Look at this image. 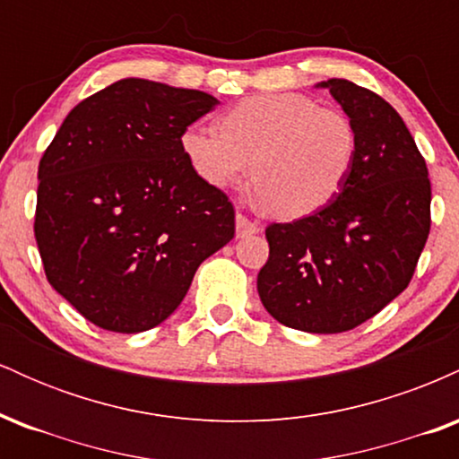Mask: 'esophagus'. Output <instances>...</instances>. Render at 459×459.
<instances>
[{"instance_id": "1", "label": "esophagus", "mask_w": 459, "mask_h": 459, "mask_svg": "<svg viewBox=\"0 0 459 459\" xmlns=\"http://www.w3.org/2000/svg\"><path fill=\"white\" fill-rule=\"evenodd\" d=\"M235 229H237V237H247V235H256L261 230L259 222H252L250 218L244 213L235 215Z\"/></svg>"}]
</instances>
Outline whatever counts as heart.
<instances>
[{"label": "heart", "mask_w": 459, "mask_h": 459, "mask_svg": "<svg viewBox=\"0 0 459 459\" xmlns=\"http://www.w3.org/2000/svg\"><path fill=\"white\" fill-rule=\"evenodd\" d=\"M218 127L183 131L181 151L194 175L212 187H229L250 168L263 207L278 218L324 209L343 189L356 160L351 120L307 94L247 97L220 116Z\"/></svg>", "instance_id": "obj_1"}]
</instances>
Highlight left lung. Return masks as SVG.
Masks as SVG:
<instances>
[{"mask_svg":"<svg viewBox=\"0 0 459 459\" xmlns=\"http://www.w3.org/2000/svg\"><path fill=\"white\" fill-rule=\"evenodd\" d=\"M317 88H328L354 125V166L324 209L267 226L270 259L256 289L287 328L336 334L380 313L412 281L429 235L431 183L391 103L347 79Z\"/></svg>","mask_w":459,"mask_h":459,"instance_id":"obj_1","label":"left lung"}]
</instances>
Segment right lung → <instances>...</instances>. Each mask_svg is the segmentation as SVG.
<instances>
[{"label": "right lung", "instance_id": "obj_1", "mask_svg": "<svg viewBox=\"0 0 459 459\" xmlns=\"http://www.w3.org/2000/svg\"><path fill=\"white\" fill-rule=\"evenodd\" d=\"M212 94L127 77L68 112L39 163L34 235L47 281L88 321L135 334L186 298L235 235L222 189L194 175L181 135Z\"/></svg>", "mask_w": 459, "mask_h": 459}]
</instances>
